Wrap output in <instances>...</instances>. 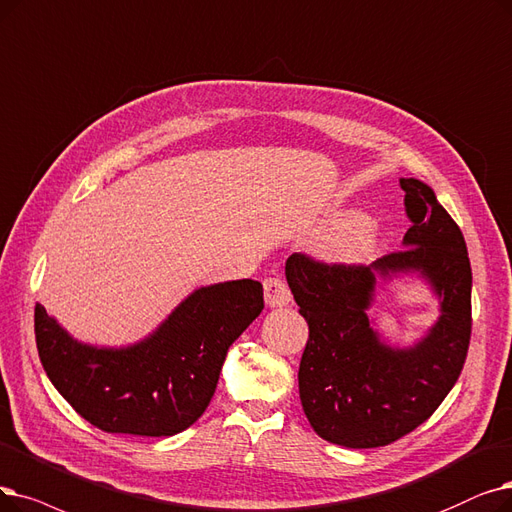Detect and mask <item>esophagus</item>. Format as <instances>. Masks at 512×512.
I'll list each match as a JSON object with an SVG mask.
<instances>
[{"label":"esophagus","instance_id":"1","mask_svg":"<svg viewBox=\"0 0 512 512\" xmlns=\"http://www.w3.org/2000/svg\"><path fill=\"white\" fill-rule=\"evenodd\" d=\"M263 293H265V303L268 307H284L291 303V291L282 278H265L263 280Z\"/></svg>","mask_w":512,"mask_h":512}]
</instances>
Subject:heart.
<instances>
[{"mask_svg":"<svg viewBox=\"0 0 512 512\" xmlns=\"http://www.w3.org/2000/svg\"><path fill=\"white\" fill-rule=\"evenodd\" d=\"M332 232L320 242L318 253L335 265H353L362 261L376 244V226L360 211L349 209L332 215Z\"/></svg>","mask_w":512,"mask_h":512,"instance_id":"heart-1","label":"heart"}]
</instances>
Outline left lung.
<instances>
[{
	"instance_id": "obj_1",
	"label": "left lung",
	"mask_w": 512,
	"mask_h": 512,
	"mask_svg": "<svg viewBox=\"0 0 512 512\" xmlns=\"http://www.w3.org/2000/svg\"><path fill=\"white\" fill-rule=\"evenodd\" d=\"M412 221L404 249L370 265H328L295 253L286 282L307 320L299 397L314 431L337 446L381 448L422 425L456 385L471 341L473 274L466 242L435 192L402 177ZM416 273L440 301L428 335L393 348L367 309L381 279Z\"/></svg>"
}]
</instances>
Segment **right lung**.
<instances>
[{"label":"right lung","mask_w":512,"mask_h":512,"mask_svg":"<svg viewBox=\"0 0 512 512\" xmlns=\"http://www.w3.org/2000/svg\"><path fill=\"white\" fill-rule=\"evenodd\" d=\"M263 309L257 280L196 288L133 345L73 339L35 305V339L48 379L77 414L106 433L171 437L201 418L230 345Z\"/></svg>","instance_id":"right-lung-1"}]
</instances>
